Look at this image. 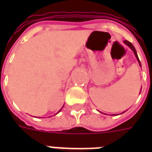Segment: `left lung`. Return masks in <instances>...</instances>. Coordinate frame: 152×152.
Masks as SVG:
<instances>
[{
	"mask_svg": "<svg viewBox=\"0 0 152 152\" xmlns=\"http://www.w3.org/2000/svg\"><path fill=\"white\" fill-rule=\"evenodd\" d=\"M124 43H125V45H127V46H129V48L131 49V50H132V51H133V53H134L135 56H136V57H137V61H138V62H139L140 66L141 67V64H140V61L139 57H138V55H137V50H136V49H135V47H134V46H133V45H132V44L130 42L127 41V40H125V41H124ZM99 112H100V111H99ZM125 111H124V112H122V113H125ZM100 113H102V112H100ZM112 115H115V114H112Z\"/></svg>",
	"mask_w": 152,
	"mask_h": 152,
	"instance_id": "left-lung-1",
	"label": "left lung"
}]
</instances>
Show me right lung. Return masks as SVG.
I'll list each match as a JSON object with an SVG mask.
<instances>
[{"label":"right lung","mask_w":152,"mask_h":152,"mask_svg":"<svg viewBox=\"0 0 152 152\" xmlns=\"http://www.w3.org/2000/svg\"><path fill=\"white\" fill-rule=\"evenodd\" d=\"M63 106H62V108H63ZM61 110H59V111H58V112H57V113H59V112H60V111H61ZM57 113H56V114H57Z\"/></svg>","instance_id":"add662e5"}]
</instances>
